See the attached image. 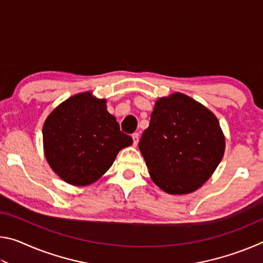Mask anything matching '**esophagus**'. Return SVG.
Here are the masks:
<instances>
[{
    "label": "esophagus",
    "mask_w": 263,
    "mask_h": 263,
    "mask_svg": "<svg viewBox=\"0 0 263 263\" xmlns=\"http://www.w3.org/2000/svg\"><path fill=\"white\" fill-rule=\"evenodd\" d=\"M132 139H133V145L137 146L138 141H139V133H133Z\"/></svg>",
    "instance_id": "obj_1"
}]
</instances>
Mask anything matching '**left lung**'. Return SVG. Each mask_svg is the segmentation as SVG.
I'll return each instance as SVG.
<instances>
[{"instance_id":"1","label":"left lung","mask_w":263,"mask_h":263,"mask_svg":"<svg viewBox=\"0 0 263 263\" xmlns=\"http://www.w3.org/2000/svg\"><path fill=\"white\" fill-rule=\"evenodd\" d=\"M139 149L154 183L184 195L210 179L224 155L225 137L210 110L175 92L157 101Z\"/></svg>"}]
</instances>
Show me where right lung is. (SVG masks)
Instances as JSON below:
<instances>
[{
  "instance_id": "add662e5",
  "label": "right lung",
  "mask_w": 263,
  "mask_h": 263,
  "mask_svg": "<svg viewBox=\"0 0 263 263\" xmlns=\"http://www.w3.org/2000/svg\"><path fill=\"white\" fill-rule=\"evenodd\" d=\"M44 152L62 180L88 185L114 163L119 151L133 140L106 110V101L90 91L74 95L48 115L43 126Z\"/></svg>"
}]
</instances>
